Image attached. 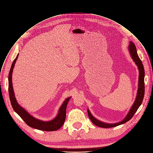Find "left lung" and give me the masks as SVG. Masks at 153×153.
Segmentation results:
<instances>
[{"mask_svg":"<svg viewBox=\"0 0 153 153\" xmlns=\"http://www.w3.org/2000/svg\"><path fill=\"white\" fill-rule=\"evenodd\" d=\"M128 51L133 60V62L135 63V64L137 66V68L139 70L138 89H137L135 101L133 104L132 105L131 107L130 108L128 113L125 117V118L123 120L119 122V123H116L114 124L105 123H104V122H102L97 119L92 114H91L88 108H87V113H88V115L90 119L91 120V122H92L93 124H94L95 126L98 127H102V128H111V127H116L127 123V122H128L129 120H130L132 118L134 113L136 112L139 107L142 104V102L143 101V99L144 97V94H145V83H144L145 71H144L143 64L137 55L136 46L134 45V43L132 42H130V45H128Z\"/></svg>","mask_w":153,"mask_h":153,"instance_id":"1","label":"left lung"}]
</instances>
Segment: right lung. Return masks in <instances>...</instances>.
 Here are the masks:
<instances>
[{
  "label": "right lung",
  "mask_w": 153,
  "mask_h": 153,
  "mask_svg": "<svg viewBox=\"0 0 153 153\" xmlns=\"http://www.w3.org/2000/svg\"><path fill=\"white\" fill-rule=\"evenodd\" d=\"M18 56L19 54H17L16 58L14 60L8 75V91L10 99L13 108L14 109V111L17 113L20 116V117L25 122L26 124L30 127H33L39 130L47 131H52L58 130L62 127L65 121L66 115V107L69 101L71 98V97L67 98L65 100L62 105L59 107L56 116L51 120H42L34 117L31 114H29L24 108L20 106L17 102L15 97L13 87L12 74Z\"/></svg>",
  "instance_id": "right-lung-1"
}]
</instances>
